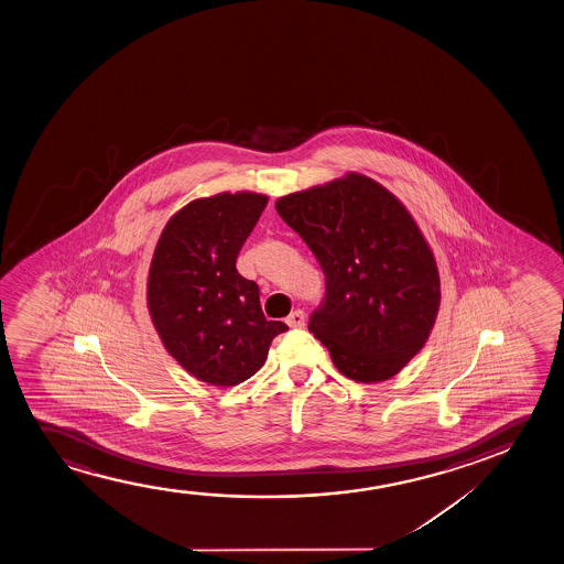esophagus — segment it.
Returning a JSON list of instances; mask_svg holds the SVG:
<instances>
[{"mask_svg": "<svg viewBox=\"0 0 564 564\" xmlns=\"http://www.w3.org/2000/svg\"><path fill=\"white\" fill-rule=\"evenodd\" d=\"M285 322L289 327H304L306 316H304V312H302V310H294V312L289 314V317H286Z\"/></svg>", "mask_w": 564, "mask_h": 564, "instance_id": "1", "label": "esophagus"}]
</instances>
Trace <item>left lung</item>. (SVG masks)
<instances>
[{
	"instance_id": "1",
	"label": "left lung",
	"mask_w": 564,
	"mask_h": 564,
	"mask_svg": "<svg viewBox=\"0 0 564 564\" xmlns=\"http://www.w3.org/2000/svg\"><path fill=\"white\" fill-rule=\"evenodd\" d=\"M275 208L324 271L310 332L343 376L393 378L424 347L440 310V273L414 219L358 173L283 196Z\"/></svg>"
}]
</instances>
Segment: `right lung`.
I'll return each mask as SVG.
<instances>
[{"instance_id":"1","label":"right lung","mask_w":564,"mask_h":564,"mask_svg":"<svg viewBox=\"0 0 564 564\" xmlns=\"http://www.w3.org/2000/svg\"><path fill=\"white\" fill-rule=\"evenodd\" d=\"M268 204L254 193L217 194L186 204L158 240L148 308L170 355L194 378L231 387L262 368L285 333L260 306V289L237 271L240 248Z\"/></svg>"}]
</instances>
